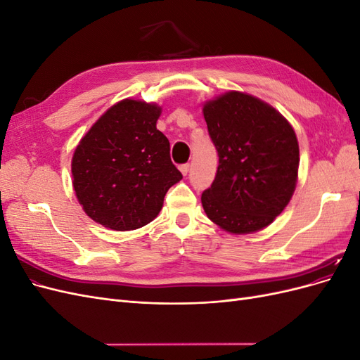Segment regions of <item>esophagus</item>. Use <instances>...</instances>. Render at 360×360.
I'll return each instance as SVG.
<instances>
[{
  "label": "esophagus",
  "mask_w": 360,
  "mask_h": 360,
  "mask_svg": "<svg viewBox=\"0 0 360 360\" xmlns=\"http://www.w3.org/2000/svg\"><path fill=\"white\" fill-rule=\"evenodd\" d=\"M179 168H180L183 176H188V172H189V163H183V165H180Z\"/></svg>",
  "instance_id": "esophagus-1"
}]
</instances>
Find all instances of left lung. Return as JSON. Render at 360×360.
<instances>
[{
  "instance_id": "obj_1",
  "label": "left lung",
  "mask_w": 360,
  "mask_h": 360,
  "mask_svg": "<svg viewBox=\"0 0 360 360\" xmlns=\"http://www.w3.org/2000/svg\"><path fill=\"white\" fill-rule=\"evenodd\" d=\"M219 165L201 195L205 214L225 231L248 234L275 221L297 181L299 144L275 108L238 91L204 105Z\"/></svg>"
}]
</instances>
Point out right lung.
Wrapping results in <instances>:
<instances>
[{
  "label": "right lung",
  "instance_id": "obj_1",
  "mask_svg": "<svg viewBox=\"0 0 360 360\" xmlns=\"http://www.w3.org/2000/svg\"><path fill=\"white\" fill-rule=\"evenodd\" d=\"M160 108L124 99L89 130L72 159L84 212L115 231L136 230L159 214L168 189L183 179L156 122Z\"/></svg>",
  "mask_w": 360,
  "mask_h": 360
}]
</instances>
